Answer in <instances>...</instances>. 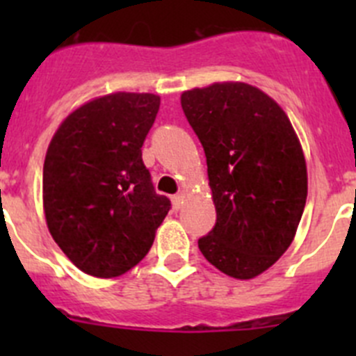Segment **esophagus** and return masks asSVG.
Segmentation results:
<instances>
[{"mask_svg": "<svg viewBox=\"0 0 356 356\" xmlns=\"http://www.w3.org/2000/svg\"><path fill=\"white\" fill-rule=\"evenodd\" d=\"M182 203H184V195H182V193L172 196V204H174L175 210H179V208L182 207Z\"/></svg>", "mask_w": 356, "mask_h": 356, "instance_id": "1", "label": "esophagus"}]
</instances>
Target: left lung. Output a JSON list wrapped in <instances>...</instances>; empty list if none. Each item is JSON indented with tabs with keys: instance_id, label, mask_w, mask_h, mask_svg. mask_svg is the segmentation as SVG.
<instances>
[{
	"instance_id": "8db88e82",
	"label": "left lung",
	"mask_w": 356,
	"mask_h": 356,
	"mask_svg": "<svg viewBox=\"0 0 356 356\" xmlns=\"http://www.w3.org/2000/svg\"><path fill=\"white\" fill-rule=\"evenodd\" d=\"M204 149L217 222L198 239L224 274L251 279L288 250L307 203V165L281 106L243 82L182 92Z\"/></svg>"
}]
</instances>
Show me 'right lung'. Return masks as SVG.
<instances>
[{
  "mask_svg": "<svg viewBox=\"0 0 356 356\" xmlns=\"http://www.w3.org/2000/svg\"><path fill=\"white\" fill-rule=\"evenodd\" d=\"M160 98L115 92L70 113L49 143L42 167L48 229L63 253L95 277L138 265L172 208L156 195L143 161Z\"/></svg>",
  "mask_w": 356,
  "mask_h": 356,
  "instance_id": "1",
  "label": "right lung"
}]
</instances>
